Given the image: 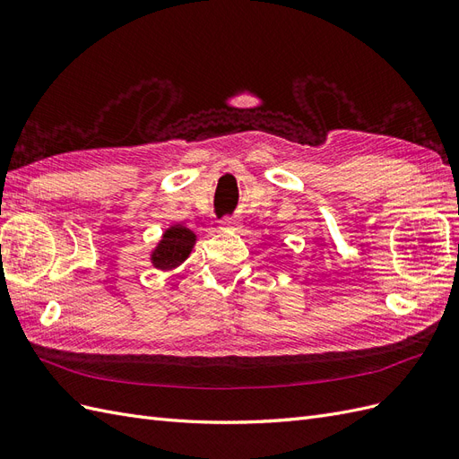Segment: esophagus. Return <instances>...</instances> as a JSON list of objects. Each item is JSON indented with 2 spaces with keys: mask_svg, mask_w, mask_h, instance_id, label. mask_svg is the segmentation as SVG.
<instances>
[{
  "mask_svg": "<svg viewBox=\"0 0 459 459\" xmlns=\"http://www.w3.org/2000/svg\"><path fill=\"white\" fill-rule=\"evenodd\" d=\"M241 228V221L239 220H235V218H224V220H220V230H224V231H235V230H239Z\"/></svg>",
  "mask_w": 459,
  "mask_h": 459,
  "instance_id": "1",
  "label": "esophagus"
}]
</instances>
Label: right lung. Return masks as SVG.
Instances as JSON below:
<instances>
[{"instance_id": "obj_1", "label": "right lung", "mask_w": 459, "mask_h": 459, "mask_svg": "<svg viewBox=\"0 0 459 459\" xmlns=\"http://www.w3.org/2000/svg\"><path fill=\"white\" fill-rule=\"evenodd\" d=\"M195 243H197L195 231H191L182 224H174L162 233L160 241L157 243L155 248H152L151 264L157 270L170 272L187 260Z\"/></svg>"}]
</instances>
